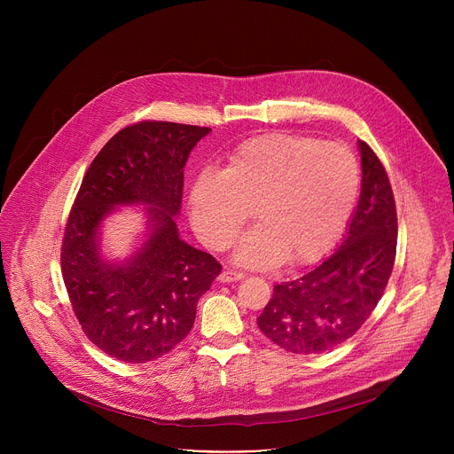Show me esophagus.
I'll use <instances>...</instances> for the list:
<instances>
[{
    "mask_svg": "<svg viewBox=\"0 0 454 454\" xmlns=\"http://www.w3.org/2000/svg\"><path fill=\"white\" fill-rule=\"evenodd\" d=\"M242 278H244V273H240V271H231V270L223 271L221 277H219L221 282H237V280H242Z\"/></svg>",
    "mask_w": 454,
    "mask_h": 454,
    "instance_id": "obj_1",
    "label": "esophagus"
}]
</instances>
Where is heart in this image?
Segmentation results:
<instances>
[{"mask_svg": "<svg viewBox=\"0 0 454 454\" xmlns=\"http://www.w3.org/2000/svg\"><path fill=\"white\" fill-rule=\"evenodd\" d=\"M361 186L356 154L343 144L270 133L233 149L219 170H203L192 183L188 208L201 240L223 251L249 217L254 223L237 249L249 268H270L284 258L300 266L317 261L347 226Z\"/></svg>", "mask_w": 454, "mask_h": 454, "instance_id": "obj_1", "label": "heart"}]
</instances>
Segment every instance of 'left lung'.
<instances>
[{
  "instance_id": "1",
  "label": "left lung",
  "mask_w": 454,
  "mask_h": 454,
  "mask_svg": "<svg viewBox=\"0 0 454 454\" xmlns=\"http://www.w3.org/2000/svg\"><path fill=\"white\" fill-rule=\"evenodd\" d=\"M361 198L341 246L303 277L275 286L258 329L291 354H323L352 338L392 277L397 208L386 168L359 140Z\"/></svg>"
}]
</instances>
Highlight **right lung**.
Returning <instances> with one entry per match:
<instances>
[{
	"mask_svg": "<svg viewBox=\"0 0 454 454\" xmlns=\"http://www.w3.org/2000/svg\"><path fill=\"white\" fill-rule=\"evenodd\" d=\"M210 127L144 120L123 127L84 174L64 228L60 271L88 340L123 363H147L190 333L200 298L221 273L210 253L179 239L183 167ZM150 205L148 244L125 267L104 265L96 228L114 204Z\"/></svg>",
	"mask_w": 454,
	"mask_h": 454,
	"instance_id": "add662e5",
	"label": "right lung"
}]
</instances>
